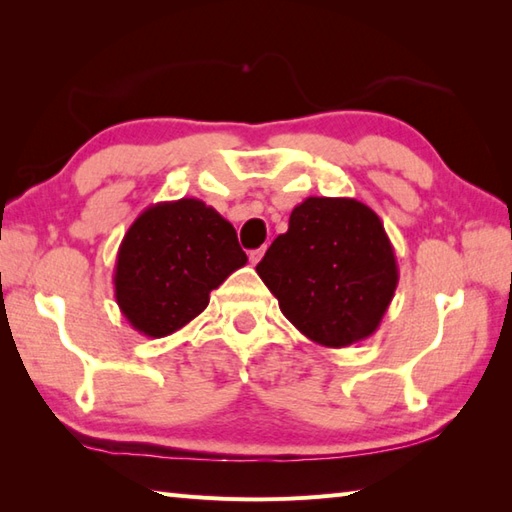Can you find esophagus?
Masks as SVG:
<instances>
[{"label":"esophagus","mask_w":512,"mask_h":512,"mask_svg":"<svg viewBox=\"0 0 512 512\" xmlns=\"http://www.w3.org/2000/svg\"><path fill=\"white\" fill-rule=\"evenodd\" d=\"M264 253H266V248L262 246V248H257V250H250V253H248V259H250V264H259V259H262L264 257Z\"/></svg>","instance_id":"obj_1"}]
</instances>
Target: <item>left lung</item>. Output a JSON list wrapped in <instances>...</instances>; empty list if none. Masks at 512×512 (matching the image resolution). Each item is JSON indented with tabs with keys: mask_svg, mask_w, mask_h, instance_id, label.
Here are the masks:
<instances>
[{
	"mask_svg": "<svg viewBox=\"0 0 512 512\" xmlns=\"http://www.w3.org/2000/svg\"><path fill=\"white\" fill-rule=\"evenodd\" d=\"M257 275L303 336L334 350L372 336L398 286L380 217L354 198L317 195L292 209Z\"/></svg>",
	"mask_w": 512,
	"mask_h": 512,
	"instance_id": "left-lung-1",
	"label": "left lung"
}]
</instances>
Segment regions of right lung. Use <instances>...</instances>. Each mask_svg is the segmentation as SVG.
<instances>
[{
	"instance_id": "1",
	"label": "right lung",
	"mask_w": 512,
	"mask_h": 512,
	"mask_svg": "<svg viewBox=\"0 0 512 512\" xmlns=\"http://www.w3.org/2000/svg\"><path fill=\"white\" fill-rule=\"evenodd\" d=\"M248 262L233 224L198 198L151 204L118 246L114 297L134 330L162 339L209 306Z\"/></svg>"
}]
</instances>
